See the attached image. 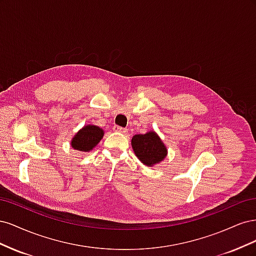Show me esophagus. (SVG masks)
Segmentation results:
<instances>
[{"instance_id":"esophagus-1","label":"esophagus","mask_w":256,"mask_h":256,"mask_svg":"<svg viewBox=\"0 0 256 256\" xmlns=\"http://www.w3.org/2000/svg\"><path fill=\"white\" fill-rule=\"evenodd\" d=\"M113 130L116 131V132H122L124 134H127V132H128V130L126 128H122V127H120V126H114Z\"/></svg>"}]
</instances>
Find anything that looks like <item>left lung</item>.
<instances>
[{"label": "left lung", "instance_id": "left-lung-1", "mask_svg": "<svg viewBox=\"0 0 256 256\" xmlns=\"http://www.w3.org/2000/svg\"><path fill=\"white\" fill-rule=\"evenodd\" d=\"M131 145L138 159L146 166L152 168L160 164L168 154L166 146L154 130L144 134L134 136Z\"/></svg>", "mask_w": 256, "mask_h": 256}]
</instances>
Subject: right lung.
Segmentation results:
<instances>
[{"label":"right lung","instance_id":"right-lung-1","mask_svg":"<svg viewBox=\"0 0 256 256\" xmlns=\"http://www.w3.org/2000/svg\"><path fill=\"white\" fill-rule=\"evenodd\" d=\"M104 131L96 125H85L76 132L70 141L72 148L79 152H88L104 138Z\"/></svg>","mask_w":256,"mask_h":256}]
</instances>
